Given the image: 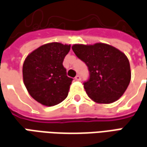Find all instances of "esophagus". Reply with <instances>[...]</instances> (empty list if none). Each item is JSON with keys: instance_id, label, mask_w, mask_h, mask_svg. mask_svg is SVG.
Instances as JSON below:
<instances>
[{"instance_id": "1", "label": "esophagus", "mask_w": 147, "mask_h": 147, "mask_svg": "<svg viewBox=\"0 0 147 147\" xmlns=\"http://www.w3.org/2000/svg\"><path fill=\"white\" fill-rule=\"evenodd\" d=\"M75 79H76V80H77V81H80V80H81V77H80V76H79V75H77L76 77H75Z\"/></svg>"}]
</instances>
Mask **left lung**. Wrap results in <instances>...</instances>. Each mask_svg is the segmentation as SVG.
<instances>
[{
	"label": "left lung",
	"instance_id": "left-lung-1",
	"mask_svg": "<svg viewBox=\"0 0 147 147\" xmlns=\"http://www.w3.org/2000/svg\"><path fill=\"white\" fill-rule=\"evenodd\" d=\"M71 48L89 71V79L84 83L88 96L100 104L117 100L125 92L131 79L126 55L105 43L75 44Z\"/></svg>",
	"mask_w": 147,
	"mask_h": 147
}]
</instances>
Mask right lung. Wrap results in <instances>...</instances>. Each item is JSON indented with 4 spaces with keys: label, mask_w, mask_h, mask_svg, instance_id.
<instances>
[{
    "label": "right lung",
    "mask_w": 147,
    "mask_h": 147,
    "mask_svg": "<svg viewBox=\"0 0 147 147\" xmlns=\"http://www.w3.org/2000/svg\"><path fill=\"white\" fill-rule=\"evenodd\" d=\"M71 45L51 42L32 51L22 67L24 84L33 98L45 106H54L64 100L72 79L63 65Z\"/></svg>",
    "instance_id": "1"
}]
</instances>
